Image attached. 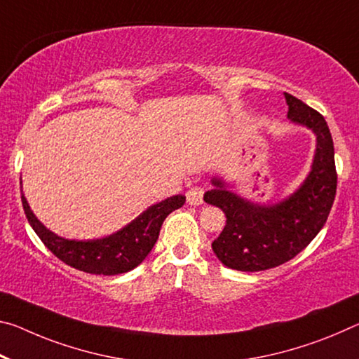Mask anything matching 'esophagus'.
I'll return each mask as SVG.
<instances>
[{
  "mask_svg": "<svg viewBox=\"0 0 359 359\" xmlns=\"http://www.w3.org/2000/svg\"><path fill=\"white\" fill-rule=\"evenodd\" d=\"M203 189H200V187H191V189L187 191V203H189L190 206H200V204H203Z\"/></svg>",
  "mask_w": 359,
  "mask_h": 359,
  "instance_id": "esophagus-1",
  "label": "esophagus"
}]
</instances>
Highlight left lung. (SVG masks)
Listing matches in <instances>:
<instances>
[{
	"label": "left lung",
	"mask_w": 359,
	"mask_h": 359,
	"mask_svg": "<svg viewBox=\"0 0 359 359\" xmlns=\"http://www.w3.org/2000/svg\"><path fill=\"white\" fill-rule=\"evenodd\" d=\"M284 97L287 118L316 135L315 158L304 184L286 200L266 206L226 190L217 177L212 179L215 189L204 193V201L225 212V229L214 240L212 251L233 270L262 271L294 259L320 233L334 204L337 172L326 119L294 95L284 93Z\"/></svg>",
	"instance_id": "1"
}]
</instances>
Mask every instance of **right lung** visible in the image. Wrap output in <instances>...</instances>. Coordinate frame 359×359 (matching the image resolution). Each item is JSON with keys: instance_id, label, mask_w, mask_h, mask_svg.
Segmentation results:
<instances>
[{"instance_id": "add662e5", "label": "right lung", "mask_w": 359, "mask_h": 359, "mask_svg": "<svg viewBox=\"0 0 359 359\" xmlns=\"http://www.w3.org/2000/svg\"><path fill=\"white\" fill-rule=\"evenodd\" d=\"M185 196L175 195L144 210L137 219L110 236L100 240H65L48 230L36 219L22 193L28 224L50 252L73 269L93 275H119L140 265L155 246L164 219L172 210L184 206Z\"/></svg>"}]
</instances>
